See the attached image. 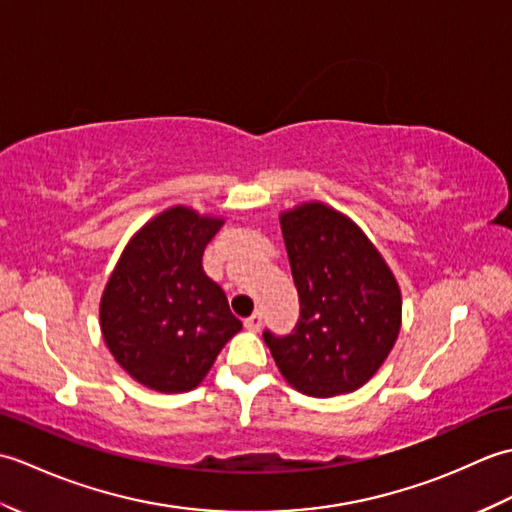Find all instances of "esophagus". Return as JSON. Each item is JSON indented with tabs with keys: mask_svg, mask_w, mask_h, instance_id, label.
<instances>
[{
	"mask_svg": "<svg viewBox=\"0 0 512 512\" xmlns=\"http://www.w3.org/2000/svg\"><path fill=\"white\" fill-rule=\"evenodd\" d=\"M244 328L250 330V332H259V328H262V314H259V312L250 314L248 319H244Z\"/></svg>",
	"mask_w": 512,
	"mask_h": 512,
	"instance_id": "1",
	"label": "esophagus"
}]
</instances>
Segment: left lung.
<instances>
[{"label":"left lung","mask_w":512,"mask_h":512,"mask_svg":"<svg viewBox=\"0 0 512 512\" xmlns=\"http://www.w3.org/2000/svg\"><path fill=\"white\" fill-rule=\"evenodd\" d=\"M279 220L301 314L292 334L266 330L264 341L301 394H350L378 372L398 339L396 277L361 228L330 206L306 202Z\"/></svg>","instance_id":"obj_1"}]
</instances>
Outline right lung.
<instances>
[{
  "label": "right lung",
  "instance_id": "add662e5",
  "mask_svg": "<svg viewBox=\"0 0 512 512\" xmlns=\"http://www.w3.org/2000/svg\"><path fill=\"white\" fill-rule=\"evenodd\" d=\"M224 220L171 206L129 239L101 297V332L140 385L182 394L198 387L242 330L202 255Z\"/></svg>",
  "mask_w": 512,
  "mask_h": 512
}]
</instances>
